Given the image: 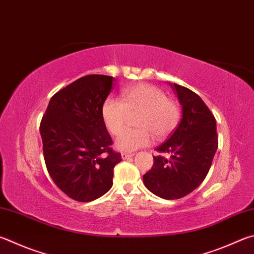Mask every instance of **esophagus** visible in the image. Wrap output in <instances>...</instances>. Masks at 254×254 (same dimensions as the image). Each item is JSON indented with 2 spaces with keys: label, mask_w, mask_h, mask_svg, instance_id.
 <instances>
[{
  "label": "esophagus",
  "mask_w": 254,
  "mask_h": 254,
  "mask_svg": "<svg viewBox=\"0 0 254 254\" xmlns=\"http://www.w3.org/2000/svg\"><path fill=\"white\" fill-rule=\"evenodd\" d=\"M133 155H134V154H133V153H127V152H122V153H121V156H122L123 160L128 159V158H132Z\"/></svg>",
  "instance_id": "1"
}]
</instances>
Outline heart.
Masks as SVG:
<instances>
[{"label":"heart","instance_id":"b5f03b06","mask_svg":"<svg viewBox=\"0 0 254 254\" xmlns=\"http://www.w3.org/2000/svg\"><path fill=\"white\" fill-rule=\"evenodd\" d=\"M139 113L137 126L139 128L122 133L129 114ZM101 115L111 134L122 133L115 141V146L124 152H132L150 145L152 134L156 139L168 136L178 126L180 108L158 87L137 84L123 91L122 101L112 96L105 100Z\"/></svg>","mask_w":254,"mask_h":254}]
</instances>
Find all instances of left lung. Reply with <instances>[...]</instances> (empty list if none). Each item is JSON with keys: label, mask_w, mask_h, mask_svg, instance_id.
Here are the masks:
<instances>
[{"label": "left lung", "mask_w": 254, "mask_h": 254, "mask_svg": "<svg viewBox=\"0 0 254 254\" xmlns=\"http://www.w3.org/2000/svg\"><path fill=\"white\" fill-rule=\"evenodd\" d=\"M182 107L181 122L171 136L156 147L154 163L143 175L144 186L165 200L188 195L200 186L211 168L218 149L216 122L199 95L179 84H171Z\"/></svg>", "instance_id": "obj_1"}]
</instances>
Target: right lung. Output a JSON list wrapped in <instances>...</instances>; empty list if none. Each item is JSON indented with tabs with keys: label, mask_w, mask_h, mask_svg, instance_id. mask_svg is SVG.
<instances>
[{
	"label": "right lung",
	"mask_w": 254,
	"mask_h": 254,
	"mask_svg": "<svg viewBox=\"0 0 254 254\" xmlns=\"http://www.w3.org/2000/svg\"><path fill=\"white\" fill-rule=\"evenodd\" d=\"M114 81L101 74L80 77L52 96L41 121L50 177L75 201L90 202L105 194L113 184V169L122 161L112 150L101 115Z\"/></svg>",
	"instance_id": "add662e5"
}]
</instances>
